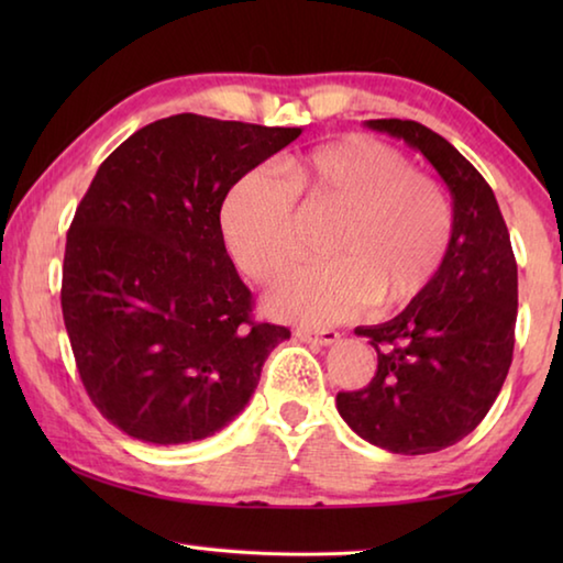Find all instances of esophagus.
I'll return each mask as SVG.
<instances>
[{
	"label": "esophagus",
	"mask_w": 563,
	"mask_h": 563,
	"mask_svg": "<svg viewBox=\"0 0 563 563\" xmlns=\"http://www.w3.org/2000/svg\"><path fill=\"white\" fill-rule=\"evenodd\" d=\"M295 338L302 342H316V345H335L340 340V332L332 328H322V330H312V328H298L295 330Z\"/></svg>",
	"instance_id": "34e87169"
}]
</instances>
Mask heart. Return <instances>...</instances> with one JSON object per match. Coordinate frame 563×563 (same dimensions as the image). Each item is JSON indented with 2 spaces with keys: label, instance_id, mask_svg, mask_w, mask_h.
I'll return each instance as SVG.
<instances>
[{
  "label": "heart",
  "instance_id": "1",
  "mask_svg": "<svg viewBox=\"0 0 563 563\" xmlns=\"http://www.w3.org/2000/svg\"><path fill=\"white\" fill-rule=\"evenodd\" d=\"M295 201L332 203V261L290 271L265 295L271 316L325 328L352 320L383 298L402 308L430 288L452 245L450 198L417 174L397 148L350 133L280 161L278 178L253 168L228 190L221 223L233 261L271 280L298 261Z\"/></svg>",
  "mask_w": 563,
  "mask_h": 563
}]
</instances>
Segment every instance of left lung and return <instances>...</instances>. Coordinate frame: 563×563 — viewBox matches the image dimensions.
<instances>
[{"mask_svg": "<svg viewBox=\"0 0 563 563\" xmlns=\"http://www.w3.org/2000/svg\"><path fill=\"white\" fill-rule=\"evenodd\" d=\"M369 129L405 139L450 188L454 231L430 288L375 328L367 387L338 393V412L362 440L395 454H430L464 440L497 399L514 355L517 258L484 176L440 133L417 121L375 119Z\"/></svg>", "mask_w": 563, "mask_h": 563, "instance_id": "8db88e82", "label": "left lung"}]
</instances>
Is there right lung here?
Returning a JSON list of instances; mask_svg holds the SVG:
<instances>
[{
	"label": "right lung",
	"instance_id": "obj_1",
	"mask_svg": "<svg viewBox=\"0 0 563 563\" xmlns=\"http://www.w3.org/2000/svg\"><path fill=\"white\" fill-rule=\"evenodd\" d=\"M302 129L176 113L99 166L66 233L62 312L93 407L133 440H206L288 328L253 320L221 231L238 178Z\"/></svg>",
	"mask_w": 563,
	"mask_h": 563
}]
</instances>
